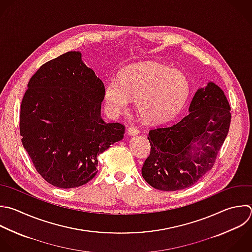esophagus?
Returning a JSON list of instances; mask_svg holds the SVG:
<instances>
[{
	"instance_id": "esophagus-1",
	"label": "esophagus",
	"mask_w": 252,
	"mask_h": 252,
	"mask_svg": "<svg viewBox=\"0 0 252 252\" xmlns=\"http://www.w3.org/2000/svg\"><path fill=\"white\" fill-rule=\"evenodd\" d=\"M127 132H128V134H129L130 136H136V135L139 134V130H138V128L135 127V126H130V127L127 129Z\"/></svg>"
}]
</instances>
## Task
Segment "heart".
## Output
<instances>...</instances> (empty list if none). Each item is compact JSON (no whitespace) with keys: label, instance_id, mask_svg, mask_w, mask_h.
<instances>
[{"label":"heart","instance_id":"obj_1","mask_svg":"<svg viewBox=\"0 0 252 252\" xmlns=\"http://www.w3.org/2000/svg\"><path fill=\"white\" fill-rule=\"evenodd\" d=\"M186 75L158 63H144L124 68L119 81L110 79L104 88L107 112H123L135 96L138 113L151 122H162L173 117L185 103L189 94Z\"/></svg>","mask_w":252,"mask_h":252}]
</instances>
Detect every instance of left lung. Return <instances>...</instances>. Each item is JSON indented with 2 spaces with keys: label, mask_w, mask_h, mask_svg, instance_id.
Instances as JSON below:
<instances>
[{
  "label": "left lung",
  "mask_w": 252,
  "mask_h": 252,
  "mask_svg": "<svg viewBox=\"0 0 252 252\" xmlns=\"http://www.w3.org/2000/svg\"><path fill=\"white\" fill-rule=\"evenodd\" d=\"M230 107L220 88L209 82L198 89L189 113L149 132L151 154L142 167L154 188L176 191L192 186L214 165L228 133Z\"/></svg>",
  "instance_id": "obj_1"
}]
</instances>
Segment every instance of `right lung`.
<instances>
[{
    "label": "right lung",
    "instance_id": "right-lung-1",
    "mask_svg": "<svg viewBox=\"0 0 252 252\" xmlns=\"http://www.w3.org/2000/svg\"><path fill=\"white\" fill-rule=\"evenodd\" d=\"M20 113L23 146L37 172L59 188L92 180L97 157L123 139L125 127L101 118L104 85L79 51L42 65L28 85Z\"/></svg>",
    "mask_w": 252,
    "mask_h": 252
}]
</instances>
